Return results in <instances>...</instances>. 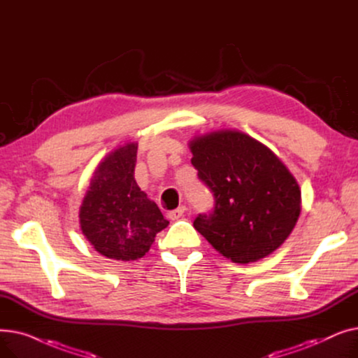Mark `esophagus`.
I'll list each match as a JSON object with an SVG mask.
<instances>
[{
  "mask_svg": "<svg viewBox=\"0 0 358 358\" xmlns=\"http://www.w3.org/2000/svg\"><path fill=\"white\" fill-rule=\"evenodd\" d=\"M185 210H187L185 206H180V208H177L176 210L169 212L168 216H169V219H171V220H177V219H180L185 213Z\"/></svg>",
  "mask_w": 358,
  "mask_h": 358,
  "instance_id": "obj_1",
  "label": "esophagus"
}]
</instances>
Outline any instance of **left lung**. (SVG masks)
Returning a JSON list of instances; mask_svg holds the SVG:
<instances>
[{
	"mask_svg": "<svg viewBox=\"0 0 358 358\" xmlns=\"http://www.w3.org/2000/svg\"><path fill=\"white\" fill-rule=\"evenodd\" d=\"M199 180L213 194V209L194 228L223 257L248 264L275 251L300 215L294 177L271 150L236 130L190 142Z\"/></svg>",
	"mask_w": 358,
	"mask_h": 358,
	"instance_id": "obj_1",
	"label": "left lung"
}]
</instances>
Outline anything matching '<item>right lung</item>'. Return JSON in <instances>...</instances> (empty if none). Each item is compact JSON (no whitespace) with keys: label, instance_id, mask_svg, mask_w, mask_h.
<instances>
[{"label":"right lung","instance_id":"add662e5","mask_svg":"<svg viewBox=\"0 0 358 358\" xmlns=\"http://www.w3.org/2000/svg\"><path fill=\"white\" fill-rule=\"evenodd\" d=\"M136 143H127L106 157L80 210L83 234L96 251L113 259L142 258L169 223L136 184Z\"/></svg>","mask_w":358,"mask_h":358}]
</instances>
